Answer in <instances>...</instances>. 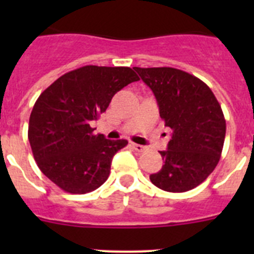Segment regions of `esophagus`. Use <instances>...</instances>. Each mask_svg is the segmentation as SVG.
Here are the masks:
<instances>
[{
  "label": "esophagus",
  "mask_w": 254,
  "mask_h": 254,
  "mask_svg": "<svg viewBox=\"0 0 254 254\" xmlns=\"http://www.w3.org/2000/svg\"><path fill=\"white\" fill-rule=\"evenodd\" d=\"M131 146H132V149L136 150V151H138V152H142V151H145V150H146V147L142 146V145H138V143L132 142Z\"/></svg>",
  "instance_id": "obj_1"
}]
</instances>
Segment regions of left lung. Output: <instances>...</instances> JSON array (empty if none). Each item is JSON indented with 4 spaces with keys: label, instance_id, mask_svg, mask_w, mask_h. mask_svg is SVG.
<instances>
[{
    "label": "left lung",
    "instance_id": "obj_1",
    "mask_svg": "<svg viewBox=\"0 0 254 254\" xmlns=\"http://www.w3.org/2000/svg\"><path fill=\"white\" fill-rule=\"evenodd\" d=\"M154 93L159 113L172 128L164 165L150 176L167 192H186L214 172L223 151L226 123L210 87L196 76L172 67H133Z\"/></svg>",
    "mask_w": 254,
    "mask_h": 254
}]
</instances>
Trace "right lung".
I'll use <instances>...</instances> for the list:
<instances>
[{
    "mask_svg": "<svg viewBox=\"0 0 254 254\" xmlns=\"http://www.w3.org/2000/svg\"><path fill=\"white\" fill-rule=\"evenodd\" d=\"M137 80L129 67L84 66L40 94L29 120V142L39 169L61 190L84 194L107 181L112 159L128 141L94 134L90 122L117 91Z\"/></svg>",
    "mask_w": 254,
    "mask_h": 254,
    "instance_id": "obj_1",
    "label": "right lung"
}]
</instances>
